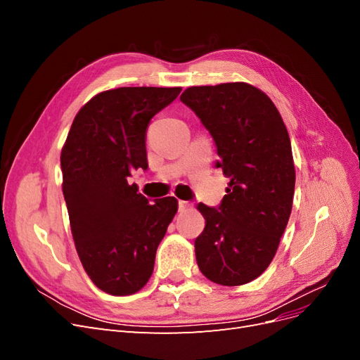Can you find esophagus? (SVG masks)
Here are the masks:
<instances>
[{
  "instance_id": "1",
  "label": "esophagus",
  "mask_w": 360,
  "mask_h": 360,
  "mask_svg": "<svg viewBox=\"0 0 360 360\" xmlns=\"http://www.w3.org/2000/svg\"><path fill=\"white\" fill-rule=\"evenodd\" d=\"M188 209H191V202H188V201H179V210L180 212H186Z\"/></svg>"
}]
</instances>
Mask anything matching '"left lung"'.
<instances>
[{"label": "left lung", "mask_w": 360, "mask_h": 360, "mask_svg": "<svg viewBox=\"0 0 360 360\" xmlns=\"http://www.w3.org/2000/svg\"><path fill=\"white\" fill-rule=\"evenodd\" d=\"M180 101L210 132L216 167L230 177L219 207L198 204V267L216 284H248L271 263L290 219L296 171L287 127L269 96L246 82L189 86Z\"/></svg>", "instance_id": "obj_1"}]
</instances>
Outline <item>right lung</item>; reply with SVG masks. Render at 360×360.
I'll list each match as a JSON object with an SVG mask.
<instances>
[{
  "mask_svg": "<svg viewBox=\"0 0 360 360\" xmlns=\"http://www.w3.org/2000/svg\"><path fill=\"white\" fill-rule=\"evenodd\" d=\"M180 86H122L96 94L76 114L61 150L63 193L72 236L86 275L112 296L143 288L179 201L151 202L129 184L147 169L150 120L180 94Z\"/></svg>",
  "mask_w": 360,
  "mask_h": 360,
  "instance_id": "right-lung-1",
  "label": "right lung"
}]
</instances>
